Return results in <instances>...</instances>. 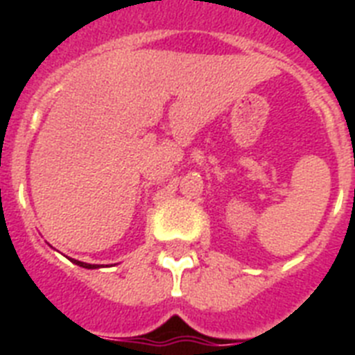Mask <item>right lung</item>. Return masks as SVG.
<instances>
[{
  "mask_svg": "<svg viewBox=\"0 0 355 355\" xmlns=\"http://www.w3.org/2000/svg\"><path fill=\"white\" fill-rule=\"evenodd\" d=\"M72 261L76 263V265L83 266V268H96V265H89V263H83V261H78V259H72Z\"/></svg>",
  "mask_w": 355,
  "mask_h": 355,
  "instance_id": "obj_1",
  "label": "right lung"
}]
</instances>
